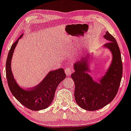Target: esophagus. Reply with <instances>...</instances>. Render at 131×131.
Returning <instances> with one entry per match:
<instances>
[{
  "label": "esophagus",
  "instance_id": "1",
  "mask_svg": "<svg viewBox=\"0 0 131 131\" xmlns=\"http://www.w3.org/2000/svg\"><path fill=\"white\" fill-rule=\"evenodd\" d=\"M64 72H65L67 75L69 76L72 73L73 70H72V69L71 68H66L65 69H64Z\"/></svg>",
  "mask_w": 131,
  "mask_h": 131
}]
</instances>
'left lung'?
I'll use <instances>...</instances> for the list:
<instances>
[{"instance_id": "left-lung-1", "label": "left lung", "mask_w": 131, "mask_h": 131, "mask_svg": "<svg viewBox=\"0 0 131 131\" xmlns=\"http://www.w3.org/2000/svg\"><path fill=\"white\" fill-rule=\"evenodd\" d=\"M104 38L108 42L103 47L111 52L112 59L98 82L94 80L88 74L91 72L89 63L92 60L90 55L74 63L75 72L71 74L75 83V102L82 109L89 111L100 110L113 100L118 92L123 74L120 51L116 40L108 31L106 32Z\"/></svg>"}]
</instances>
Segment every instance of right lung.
Returning a JSON list of instances; mask_svg holds the SVG:
<instances>
[{
	"label": "right lung",
	"instance_id": "obj_1",
	"mask_svg": "<svg viewBox=\"0 0 131 131\" xmlns=\"http://www.w3.org/2000/svg\"><path fill=\"white\" fill-rule=\"evenodd\" d=\"M21 34L11 46L6 62V75L11 93L21 105L32 111L47 108L53 100L56 89L59 83L66 78L64 69L51 71L39 85L31 89L21 88L15 80L11 71V60L14 49Z\"/></svg>",
	"mask_w": 131,
	"mask_h": 131
}]
</instances>
